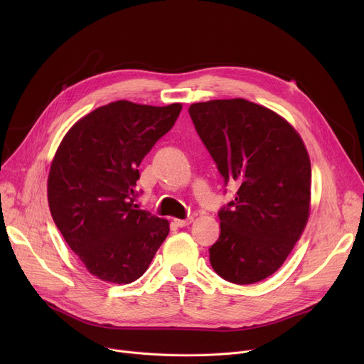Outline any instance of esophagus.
<instances>
[{"instance_id":"esophagus-1","label":"esophagus","mask_w":364,"mask_h":364,"mask_svg":"<svg viewBox=\"0 0 364 364\" xmlns=\"http://www.w3.org/2000/svg\"><path fill=\"white\" fill-rule=\"evenodd\" d=\"M193 223V218L190 217V218H186V220H176V224L178 225V227H186V225H188V224H192Z\"/></svg>"}]
</instances>
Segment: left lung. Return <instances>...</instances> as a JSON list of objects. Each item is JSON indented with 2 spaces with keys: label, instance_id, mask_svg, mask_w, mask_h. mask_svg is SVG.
<instances>
[{
  "label": "left lung",
  "instance_id": "1",
  "mask_svg": "<svg viewBox=\"0 0 364 364\" xmlns=\"http://www.w3.org/2000/svg\"><path fill=\"white\" fill-rule=\"evenodd\" d=\"M188 113L224 184H237L236 198L218 213L209 261L227 282L264 280L280 269L309 221L307 149L288 121L245 99L193 103Z\"/></svg>",
  "mask_w": 364,
  "mask_h": 364
}]
</instances>
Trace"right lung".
I'll use <instances>...</instances> for the list:
<instances>
[{
	"mask_svg": "<svg viewBox=\"0 0 364 364\" xmlns=\"http://www.w3.org/2000/svg\"><path fill=\"white\" fill-rule=\"evenodd\" d=\"M181 107L109 103L76 122L55 151L47 186L51 217L100 280L128 284L141 277L169 233L166 220L134 202L137 168Z\"/></svg>",
	"mask_w": 364,
	"mask_h": 364,
	"instance_id": "right-lung-1",
	"label": "right lung"
}]
</instances>
